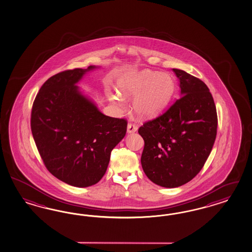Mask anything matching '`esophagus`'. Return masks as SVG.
Returning a JSON list of instances; mask_svg holds the SVG:
<instances>
[{"instance_id": "1", "label": "esophagus", "mask_w": 252, "mask_h": 252, "mask_svg": "<svg viewBox=\"0 0 252 252\" xmlns=\"http://www.w3.org/2000/svg\"><path fill=\"white\" fill-rule=\"evenodd\" d=\"M137 129H138V127H137L136 124H134V123H129L128 126H127V132L128 133H133V132L137 131Z\"/></svg>"}]
</instances>
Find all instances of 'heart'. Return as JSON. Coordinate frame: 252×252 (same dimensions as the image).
<instances>
[{"instance_id": "obj_1", "label": "heart", "mask_w": 252, "mask_h": 252, "mask_svg": "<svg viewBox=\"0 0 252 252\" xmlns=\"http://www.w3.org/2000/svg\"><path fill=\"white\" fill-rule=\"evenodd\" d=\"M175 83L170 74L144 70L125 74L118 82L119 93H108V100L122 107L123 96H134L132 107L138 115L151 118L170 100Z\"/></svg>"}]
</instances>
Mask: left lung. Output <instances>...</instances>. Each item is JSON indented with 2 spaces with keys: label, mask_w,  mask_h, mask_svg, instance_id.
<instances>
[{
  "label": "left lung",
  "mask_w": 252,
  "mask_h": 252,
  "mask_svg": "<svg viewBox=\"0 0 252 252\" xmlns=\"http://www.w3.org/2000/svg\"><path fill=\"white\" fill-rule=\"evenodd\" d=\"M173 72L180 80V98L138 130L144 141V173L165 188L182 186L201 171L217 130L216 105L207 86L182 70Z\"/></svg>",
  "instance_id": "left-lung-1"
}]
</instances>
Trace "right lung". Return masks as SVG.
<instances>
[{
	"mask_svg": "<svg viewBox=\"0 0 252 252\" xmlns=\"http://www.w3.org/2000/svg\"><path fill=\"white\" fill-rule=\"evenodd\" d=\"M96 68L51 76L32 107L31 130L44 164L58 180L74 187H89L103 178L111 151L127 130L126 120L101 113L76 86Z\"/></svg>",
	"mask_w": 252,
	"mask_h": 252,
	"instance_id": "obj_1",
	"label": "right lung"
}]
</instances>
